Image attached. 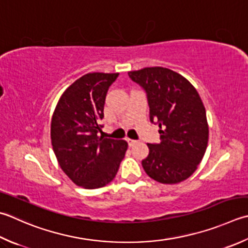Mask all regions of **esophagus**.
I'll return each instance as SVG.
<instances>
[{
	"label": "esophagus",
	"instance_id": "1",
	"mask_svg": "<svg viewBox=\"0 0 248 248\" xmlns=\"http://www.w3.org/2000/svg\"><path fill=\"white\" fill-rule=\"evenodd\" d=\"M127 142H128V144H129V146H133L134 144H137V143H138V140H131V139H127Z\"/></svg>",
	"mask_w": 248,
	"mask_h": 248
}]
</instances>
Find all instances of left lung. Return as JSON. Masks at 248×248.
Returning a JSON list of instances; mask_svg holds the SVG:
<instances>
[{
  "label": "left lung",
  "instance_id": "8db88e82",
  "mask_svg": "<svg viewBox=\"0 0 248 248\" xmlns=\"http://www.w3.org/2000/svg\"><path fill=\"white\" fill-rule=\"evenodd\" d=\"M128 75L144 89L150 123L160 128L161 142L147 144L145 172L161 184L185 181L207 147L208 125L200 95L185 77L166 67H145Z\"/></svg>",
  "mask_w": 248,
  "mask_h": 248
}]
</instances>
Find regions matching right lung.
<instances>
[{
  "label": "right lung",
  "instance_id": "right-lung-1",
  "mask_svg": "<svg viewBox=\"0 0 248 248\" xmlns=\"http://www.w3.org/2000/svg\"><path fill=\"white\" fill-rule=\"evenodd\" d=\"M118 73H89L67 88L56 106L50 137L61 169L77 186L95 189L117 174L128 144L99 137L104 103Z\"/></svg>",
  "mask_w": 248,
  "mask_h": 248
}]
</instances>
